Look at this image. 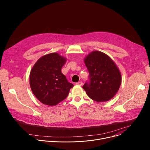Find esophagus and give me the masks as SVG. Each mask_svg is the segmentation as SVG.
Wrapping results in <instances>:
<instances>
[{
  "instance_id": "1",
  "label": "esophagus",
  "mask_w": 150,
  "mask_h": 150,
  "mask_svg": "<svg viewBox=\"0 0 150 150\" xmlns=\"http://www.w3.org/2000/svg\"><path fill=\"white\" fill-rule=\"evenodd\" d=\"M82 82H81V81H79V82H76V85H79V86H81V85H82Z\"/></svg>"
}]
</instances>
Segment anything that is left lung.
Wrapping results in <instances>:
<instances>
[{"label":"left lung","instance_id":"8db88e82","mask_svg":"<svg viewBox=\"0 0 150 150\" xmlns=\"http://www.w3.org/2000/svg\"><path fill=\"white\" fill-rule=\"evenodd\" d=\"M89 72V81L82 88L88 96L97 102L107 101L118 91L121 84L120 72L112 59L105 53L94 51L84 59Z\"/></svg>","mask_w":150,"mask_h":150}]
</instances>
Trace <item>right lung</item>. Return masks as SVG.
<instances>
[{
  "label": "right lung",
  "mask_w": 150,
  "mask_h": 150,
  "mask_svg": "<svg viewBox=\"0 0 150 150\" xmlns=\"http://www.w3.org/2000/svg\"><path fill=\"white\" fill-rule=\"evenodd\" d=\"M66 61V58L52 53L40 57L33 66L30 85L33 93L42 104L57 105L67 97L74 87L61 72Z\"/></svg>",
  "instance_id": "obj_1"
}]
</instances>
